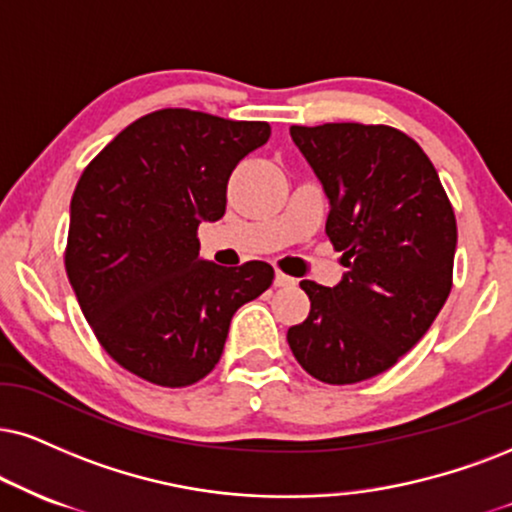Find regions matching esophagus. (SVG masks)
Instances as JSON below:
<instances>
[{"mask_svg": "<svg viewBox=\"0 0 512 512\" xmlns=\"http://www.w3.org/2000/svg\"><path fill=\"white\" fill-rule=\"evenodd\" d=\"M294 285H296L294 277H289V275L277 270V273H275V287H294Z\"/></svg>", "mask_w": 512, "mask_h": 512, "instance_id": "34e87169", "label": "esophagus"}]
</instances>
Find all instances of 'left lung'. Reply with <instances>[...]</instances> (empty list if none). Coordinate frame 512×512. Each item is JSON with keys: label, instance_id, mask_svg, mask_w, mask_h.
I'll return each mask as SVG.
<instances>
[{"label": "left lung", "instance_id": "obj_1", "mask_svg": "<svg viewBox=\"0 0 512 512\" xmlns=\"http://www.w3.org/2000/svg\"><path fill=\"white\" fill-rule=\"evenodd\" d=\"M330 201L325 232L344 251L334 287L311 299L287 342L308 375L353 384L389 370L425 337L451 292L456 216L420 144L389 125H292Z\"/></svg>", "mask_w": 512, "mask_h": 512}]
</instances>
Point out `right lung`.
I'll list each match as a JSON object with an SVG mask.
<instances>
[{"mask_svg": "<svg viewBox=\"0 0 512 512\" xmlns=\"http://www.w3.org/2000/svg\"><path fill=\"white\" fill-rule=\"evenodd\" d=\"M268 137L261 121L161 109L80 175L66 273L99 344L132 375L199 382L220 361L237 308L273 285V266H216L197 239L201 223L223 218L232 170Z\"/></svg>", "mask_w": 512, "mask_h": 512, "instance_id": "obj_1", "label": "right lung"}]
</instances>
